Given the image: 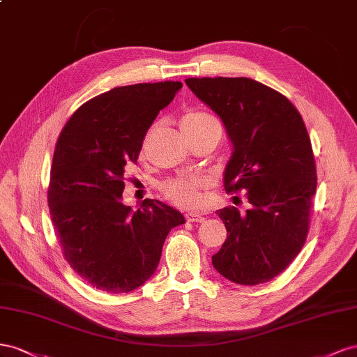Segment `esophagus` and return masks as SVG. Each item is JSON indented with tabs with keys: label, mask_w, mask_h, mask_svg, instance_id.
I'll return each mask as SVG.
<instances>
[{
	"label": "esophagus",
	"mask_w": 357,
	"mask_h": 357,
	"mask_svg": "<svg viewBox=\"0 0 357 357\" xmlns=\"http://www.w3.org/2000/svg\"><path fill=\"white\" fill-rule=\"evenodd\" d=\"M185 220L188 222H202L203 220H205V217L200 215V213H196V212H188V213H185Z\"/></svg>",
	"instance_id": "obj_1"
}]
</instances>
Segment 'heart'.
Here are the masks:
<instances>
[{
    "label": "heart",
    "mask_w": 357,
    "mask_h": 357,
    "mask_svg": "<svg viewBox=\"0 0 357 357\" xmlns=\"http://www.w3.org/2000/svg\"><path fill=\"white\" fill-rule=\"evenodd\" d=\"M213 118L205 112L192 110L182 118V128H197ZM205 187V179L202 178H173L162 182L161 191L172 203L182 208H197L202 203V188Z\"/></svg>",
    "instance_id": "1"
}]
</instances>
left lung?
<instances>
[{
  "label": "left lung",
  "instance_id": "1",
  "mask_svg": "<svg viewBox=\"0 0 357 357\" xmlns=\"http://www.w3.org/2000/svg\"><path fill=\"white\" fill-rule=\"evenodd\" d=\"M185 84L221 118L233 144L224 172L229 192L251 205L218 209L227 239L212 264L222 277L256 286L280 275L310 230L317 170L305 122L291 101L248 77H188Z\"/></svg>",
  "mask_w": 357,
  "mask_h": 357
}]
</instances>
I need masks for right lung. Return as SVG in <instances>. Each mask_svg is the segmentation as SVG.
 Segmentation results:
<instances>
[{
	"label": "right lung",
	"instance_id": "1",
	"mask_svg": "<svg viewBox=\"0 0 357 357\" xmlns=\"http://www.w3.org/2000/svg\"><path fill=\"white\" fill-rule=\"evenodd\" d=\"M181 82L118 86L80 106L56 140L47 203L64 259L107 293L136 290L154 275L169 231L185 222L160 200L122 203L127 170L148 128Z\"/></svg>",
	"mask_w": 357,
	"mask_h": 357
}]
</instances>
